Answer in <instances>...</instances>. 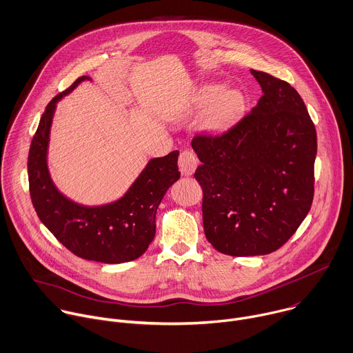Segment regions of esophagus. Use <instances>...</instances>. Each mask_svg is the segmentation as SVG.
Returning a JSON list of instances; mask_svg holds the SVG:
<instances>
[{"mask_svg": "<svg viewBox=\"0 0 353 353\" xmlns=\"http://www.w3.org/2000/svg\"><path fill=\"white\" fill-rule=\"evenodd\" d=\"M178 164H179V171L182 172V175H192L199 164V160H197V156L194 154V152L192 150H183L181 154H179V160H178Z\"/></svg>", "mask_w": 353, "mask_h": 353, "instance_id": "esophagus-1", "label": "esophagus"}]
</instances>
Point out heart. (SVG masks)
Returning a JSON list of instances; mask_svg holds the SVG:
<instances>
[{"mask_svg":"<svg viewBox=\"0 0 353 353\" xmlns=\"http://www.w3.org/2000/svg\"><path fill=\"white\" fill-rule=\"evenodd\" d=\"M196 105L207 108L211 105L205 123L208 128L220 129L232 122L243 108V96L236 90H224L223 86L210 85L196 96Z\"/></svg>","mask_w":353,"mask_h":353,"instance_id":"obj_1","label":"heart"}]
</instances>
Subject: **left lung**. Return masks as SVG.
Returning a JSON list of instances; mask_svg holds the SVG:
<instances>
[{"label": "left lung", "mask_w": 353, "mask_h": 353, "mask_svg": "<svg viewBox=\"0 0 353 353\" xmlns=\"http://www.w3.org/2000/svg\"><path fill=\"white\" fill-rule=\"evenodd\" d=\"M250 72L263 90L257 105L228 130L192 139L205 238L238 257L287 243L314 196L317 136L302 97L285 81Z\"/></svg>", "instance_id": "obj_1"}]
</instances>
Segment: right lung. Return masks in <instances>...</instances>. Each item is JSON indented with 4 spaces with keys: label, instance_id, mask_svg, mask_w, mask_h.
Returning a JSON list of instances; mask_svg holds the SVG:
<instances>
[{
    "label": "right lung",
    "instance_id": "1",
    "mask_svg": "<svg viewBox=\"0 0 353 353\" xmlns=\"http://www.w3.org/2000/svg\"><path fill=\"white\" fill-rule=\"evenodd\" d=\"M57 94L46 107L33 136L29 157V190L40 221L74 254L107 264L132 261L142 256L156 235V213L167 189L179 179L178 154L153 159L119 200L101 207H85L63 197L47 170L50 128L58 100L81 82Z\"/></svg>",
    "mask_w": 353,
    "mask_h": 353
}]
</instances>
